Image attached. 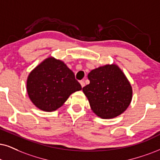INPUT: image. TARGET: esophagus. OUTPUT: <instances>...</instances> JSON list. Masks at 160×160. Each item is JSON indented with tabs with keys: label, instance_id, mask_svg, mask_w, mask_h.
Masks as SVG:
<instances>
[{
	"label": "esophagus",
	"instance_id": "1",
	"mask_svg": "<svg viewBox=\"0 0 160 160\" xmlns=\"http://www.w3.org/2000/svg\"><path fill=\"white\" fill-rule=\"evenodd\" d=\"M80 85H81L82 88V87L85 86V82H84L83 80H81V81H80Z\"/></svg>",
	"mask_w": 160,
	"mask_h": 160
}]
</instances>
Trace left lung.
Here are the masks:
<instances>
[{"instance_id":"8db88e82","label":"left lung","mask_w":160,"mask_h":160,"mask_svg":"<svg viewBox=\"0 0 160 160\" xmlns=\"http://www.w3.org/2000/svg\"><path fill=\"white\" fill-rule=\"evenodd\" d=\"M90 83L82 88L92 111L103 119L116 117L126 110L132 88L118 66L106 65L91 71Z\"/></svg>"}]
</instances>
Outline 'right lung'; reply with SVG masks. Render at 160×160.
Listing matches in <instances>:
<instances>
[{
    "label": "right lung",
    "instance_id": "1",
    "mask_svg": "<svg viewBox=\"0 0 160 160\" xmlns=\"http://www.w3.org/2000/svg\"><path fill=\"white\" fill-rule=\"evenodd\" d=\"M26 87L32 102L46 112L60 108L70 94L82 89L72 71L53 58L46 59L32 71Z\"/></svg>",
    "mask_w": 160,
    "mask_h": 160
}]
</instances>
